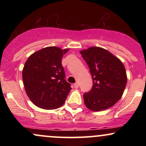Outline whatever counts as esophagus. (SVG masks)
<instances>
[{
  "mask_svg": "<svg viewBox=\"0 0 146 146\" xmlns=\"http://www.w3.org/2000/svg\"><path fill=\"white\" fill-rule=\"evenodd\" d=\"M74 87H75V88H78V87H79V83H78V82L75 83V84H74Z\"/></svg>",
  "mask_w": 146,
  "mask_h": 146,
  "instance_id": "esophagus-1",
  "label": "esophagus"
}]
</instances>
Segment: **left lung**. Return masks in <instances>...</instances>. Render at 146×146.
<instances>
[{"instance_id":"left-lung-1","label":"left lung","mask_w":146,"mask_h":146,"mask_svg":"<svg viewBox=\"0 0 146 146\" xmlns=\"http://www.w3.org/2000/svg\"><path fill=\"white\" fill-rule=\"evenodd\" d=\"M90 68L93 87L83 95L92 111L110 108L121 98L127 83L125 67L119 59L104 48L92 46L80 51Z\"/></svg>"}]
</instances>
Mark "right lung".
<instances>
[{
  "instance_id": "obj_1",
  "label": "right lung",
  "mask_w": 146,
  "mask_h": 146,
  "mask_svg": "<svg viewBox=\"0 0 146 146\" xmlns=\"http://www.w3.org/2000/svg\"><path fill=\"white\" fill-rule=\"evenodd\" d=\"M68 48L48 46L29 57L23 70V80L27 95L33 104L40 108H60L67 98L71 84L65 80L62 65L64 54Z\"/></svg>"
}]
</instances>
